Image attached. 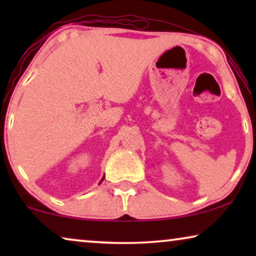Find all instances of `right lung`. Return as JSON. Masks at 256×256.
Returning a JSON list of instances; mask_svg holds the SVG:
<instances>
[{
	"label": "right lung",
	"instance_id": "obj_1",
	"mask_svg": "<svg viewBox=\"0 0 256 256\" xmlns=\"http://www.w3.org/2000/svg\"><path fill=\"white\" fill-rule=\"evenodd\" d=\"M101 182H102V180H101Z\"/></svg>",
	"mask_w": 256,
	"mask_h": 256
}]
</instances>
